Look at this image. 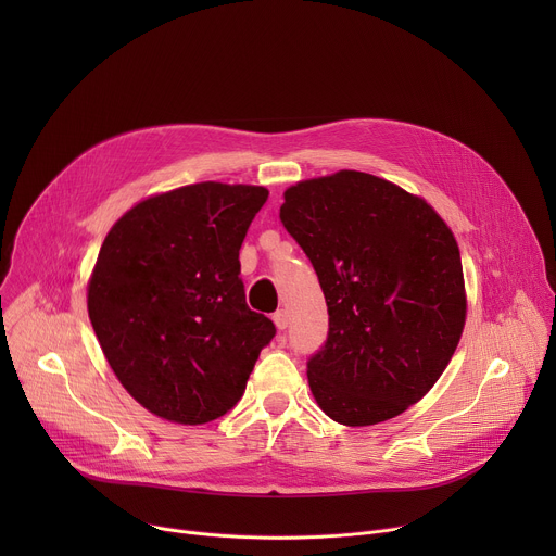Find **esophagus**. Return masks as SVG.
<instances>
[{
    "instance_id": "esophagus-1",
    "label": "esophagus",
    "mask_w": 556,
    "mask_h": 556,
    "mask_svg": "<svg viewBox=\"0 0 556 556\" xmlns=\"http://www.w3.org/2000/svg\"><path fill=\"white\" fill-rule=\"evenodd\" d=\"M273 321H275L277 330H286V328H288V324H290V319H288V312H286V309H277V312L273 314Z\"/></svg>"
}]
</instances>
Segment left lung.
Listing matches in <instances>:
<instances>
[{
    "mask_svg": "<svg viewBox=\"0 0 556 556\" xmlns=\"http://www.w3.org/2000/svg\"><path fill=\"white\" fill-rule=\"evenodd\" d=\"M279 219L319 277L330 330L307 358L319 407L348 427L416 405L466 319L459 249L444 219L382 178L339 172L290 187Z\"/></svg>",
    "mask_w": 556,
    "mask_h": 556,
    "instance_id": "obj_1",
    "label": "left lung"
}]
</instances>
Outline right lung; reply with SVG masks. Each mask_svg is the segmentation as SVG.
<instances>
[{"label":"right lung","mask_w":556,"mask_h":556,"mask_svg":"<svg viewBox=\"0 0 556 556\" xmlns=\"http://www.w3.org/2000/svg\"><path fill=\"white\" fill-rule=\"evenodd\" d=\"M268 191L200 182L149 198L108 232L88 312L121 384L180 425H204L244 395L277 334L247 305L240 249Z\"/></svg>","instance_id":"add662e5"}]
</instances>
